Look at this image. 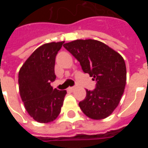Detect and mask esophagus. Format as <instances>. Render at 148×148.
<instances>
[{
  "mask_svg": "<svg viewBox=\"0 0 148 148\" xmlns=\"http://www.w3.org/2000/svg\"><path fill=\"white\" fill-rule=\"evenodd\" d=\"M75 89H76V87H69V88H68V90H71V91H74Z\"/></svg>",
  "mask_w": 148,
  "mask_h": 148,
  "instance_id": "esophagus-1",
  "label": "esophagus"
}]
</instances>
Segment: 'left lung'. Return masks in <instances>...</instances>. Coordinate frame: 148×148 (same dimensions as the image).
<instances>
[{
  "label": "left lung",
  "instance_id": "8db88e82",
  "mask_svg": "<svg viewBox=\"0 0 148 148\" xmlns=\"http://www.w3.org/2000/svg\"><path fill=\"white\" fill-rule=\"evenodd\" d=\"M80 62L82 71L96 81V88L86 90L79 102L83 113L101 120L112 113L120 103L126 85V66L123 57L104 42L94 39H77L63 45Z\"/></svg>",
  "mask_w": 148,
  "mask_h": 148
}]
</instances>
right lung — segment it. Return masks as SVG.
Wrapping results in <instances>:
<instances>
[{
  "mask_svg": "<svg viewBox=\"0 0 148 148\" xmlns=\"http://www.w3.org/2000/svg\"><path fill=\"white\" fill-rule=\"evenodd\" d=\"M64 41L45 43L30 55L19 71L18 82L24 107L35 121L49 123L61 112L66 90L53 89L55 57Z\"/></svg>",
  "mask_w": 148,
  "mask_h": 148,
  "instance_id": "add662e5",
  "label": "right lung"
}]
</instances>
